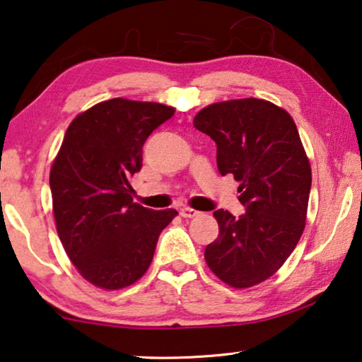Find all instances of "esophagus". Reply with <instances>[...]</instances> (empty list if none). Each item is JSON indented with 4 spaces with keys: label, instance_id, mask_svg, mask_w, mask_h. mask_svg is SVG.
Wrapping results in <instances>:
<instances>
[{
    "label": "esophagus",
    "instance_id": "obj_1",
    "mask_svg": "<svg viewBox=\"0 0 362 362\" xmlns=\"http://www.w3.org/2000/svg\"><path fill=\"white\" fill-rule=\"evenodd\" d=\"M197 214H199V212L194 211V209H191V207H182V209H180V216L185 217V218H192V217H196Z\"/></svg>",
    "mask_w": 362,
    "mask_h": 362
}]
</instances>
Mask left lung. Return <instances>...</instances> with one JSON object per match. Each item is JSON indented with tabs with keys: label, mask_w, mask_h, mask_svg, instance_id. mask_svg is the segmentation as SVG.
Returning <instances> with one entry per match:
<instances>
[{
	"label": "left lung",
	"mask_w": 362,
	"mask_h": 362,
	"mask_svg": "<svg viewBox=\"0 0 362 362\" xmlns=\"http://www.w3.org/2000/svg\"><path fill=\"white\" fill-rule=\"evenodd\" d=\"M194 127L217 145L220 175L240 182V217L218 209V237L206 263L225 284L243 289L271 277L289 258L305 228L312 170L294 119L276 104L246 98L216 103Z\"/></svg>",
	"instance_id": "8db88e82"
}]
</instances>
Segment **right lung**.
<instances>
[{
    "instance_id": "add662e5",
    "label": "right lung",
    "mask_w": 362,
    "mask_h": 362,
    "mask_svg": "<svg viewBox=\"0 0 362 362\" xmlns=\"http://www.w3.org/2000/svg\"><path fill=\"white\" fill-rule=\"evenodd\" d=\"M173 114L165 104L114 98L68 125L50 170L52 202L68 258L93 286L116 291L139 281L177 216L134 202L130 186L145 140Z\"/></svg>"
}]
</instances>
